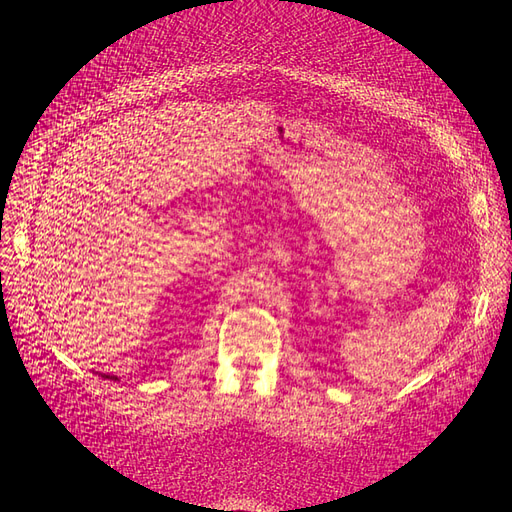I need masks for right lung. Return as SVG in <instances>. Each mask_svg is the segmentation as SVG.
<instances>
[{
  "label": "right lung",
  "instance_id": "obj_1",
  "mask_svg": "<svg viewBox=\"0 0 512 512\" xmlns=\"http://www.w3.org/2000/svg\"><path fill=\"white\" fill-rule=\"evenodd\" d=\"M106 378H113V380H117V378H115V376H106Z\"/></svg>",
  "mask_w": 512,
  "mask_h": 512
}]
</instances>
